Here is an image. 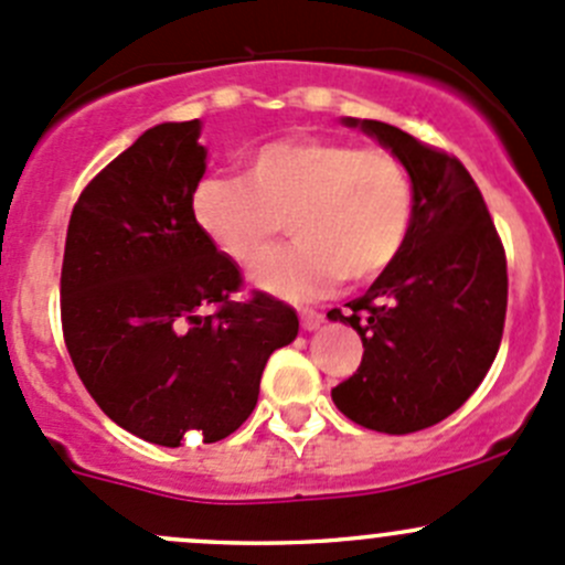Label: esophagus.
I'll return each mask as SVG.
<instances>
[{"label": "esophagus", "mask_w": 565, "mask_h": 565, "mask_svg": "<svg viewBox=\"0 0 565 565\" xmlns=\"http://www.w3.org/2000/svg\"><path fill=\"white\" fill-rule=\"evenodd\" d=\"M324 322V315L322 311H300V324H303V330H317L319 324Z\"/></svg>", "instance_id": "esophagus-1"}]
</instances>
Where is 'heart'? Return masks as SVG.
Masks as SVG:
<instances>
[{
	"instance_id": "obj_1",
	"label": "heart",
	"mask_w": 565,
	"mask_h": 565,
	"mask_svg": "<svg viewBox=\"0 0 565 565\" xmlns=\"http://www.w3.org/2000/svg\"><path fill=\"white\" fill-rule=\"evenodd\" d=\"M193 218L232 262L256 267L281 235L295 243L259 270L281 298L363 284L396 262L413 226V182L396 156L341 139H281L248 156L246 177H204Z\"/></svg>"
}]
</instances>
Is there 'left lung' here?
I'll use <instances>...</instances> for the list:
<instances>
[{
    "instance_id": "obj_1",
    "label": "left lung",
    "mask_w": 565,
    "mask_h": 565,
    "mask_svg": "<svg viewBox=\"0 0 565 565\" xmlns=\"http://www.w3.org/2000/svg\"><path fill=\"white\" fill-rule=\"evenodd\" d=\"M402 161L413 182V226L402 254L350 315L363 341L358 372L330 391L363 429L409 435L440 424L481 385L503 339L509 276L489 210L454 156L380 119L344 117Z\"/></svg>"
}]
</instances>
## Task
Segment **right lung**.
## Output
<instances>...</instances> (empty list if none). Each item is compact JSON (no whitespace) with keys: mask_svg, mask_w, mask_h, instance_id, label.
<instances>
[{"mask_svg":"<svg viewBox=\"0 0 565 565\" xmlns=\"http://www.w3.org/2000/svg\"><path fill=\"white\" fill-rule=\"evenodd\" d=\"M199 136V119L161 122L114 158L78 196L62 259V330L84 388L167 448L241 429L267 358L300 324L270 295L232 300L241 270L193 218Z\"/></svg>","mask_w":565,"mask_h":565,"instance_id":"right-lung-1","label":"right lung"}]
</instances>
